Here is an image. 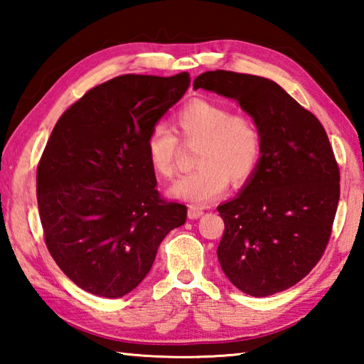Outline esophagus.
<instances>
[{
    "label": "esophagus",
    "mask_w": 364,
    "mask_h": 364,
    "mask_svg": "<svg viewBox=\"0 0 364 364\" xmlns=\"http://www.w3.org/2000/svg\"><path fill=\"white\" fill-rule=\"evenodd\" d=\"M202 215H204V212H202V208L196 207V205H189L188 207V218L189 220H197V218H200Z\"/></svg>",
    "instance_id": "1"
}]
</instances>
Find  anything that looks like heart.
<instances>
[{
	"instance_id": "obj_1",
	"label": "heart",
	"mask_w": 364,
	"mask_h": 364,
	"mask_svg": "<svg viewBox=\"0 0 364 364\" xmlns=\"http://www.w3.org/2000/svg\"><path fill=\"white\" fill-rule=\"evenodd\" d=\"M175 128L183 143L199 144L197 168L171 184L168 196L191 204L205 205L225 193L228 183L241 186L260 164L263 139L257 122L247 114H232L226 104L193 100L175 115ZM151 170L168 180L175 175L180 144L168 127L157 123L146 138Z\"/></svg>"
}]
</instances>
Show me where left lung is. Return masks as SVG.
<instances>
[{
	"label": "left lung",
	"instance_id": "left-lung-1",
	"mask_svg": "<svg viewBox=\"0 0 364 364\" xmlns=\"http://www.w3.org/2000/svg\"><path fill=\"white\" fill-rule=\"evenodd\" d=\"M194 90L239 102L262 132L260 164L236 197L218 205L220 267L239 291L268 297L319 262L334 223L341 175L319 120L268 78L204 72Z\"/></svg>",
	"mask_w": 364,
	"mask_h": 364
}]
</instances>
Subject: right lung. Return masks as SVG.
I'll return each instance as SVG.
<instances>
[{"instance_id":"1","label":"right lung","mask_w":364,"mask_h":364,"mask_svg":"<svg viewBox=\"0 0 364 364\" xmlns=\"http://www.w3.org/2000/svg\"><path fill=\"white\" fill-rule=\"evenodd\" d=\"M189 82L186 72L115 77L67 109L48 139L36 170L45 241L86 292H132L162 239L186 221V205L159 197L146 138Z\"/></svg>"}]
</instances>
